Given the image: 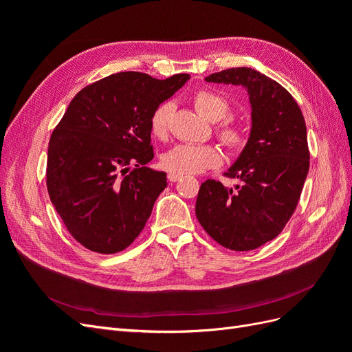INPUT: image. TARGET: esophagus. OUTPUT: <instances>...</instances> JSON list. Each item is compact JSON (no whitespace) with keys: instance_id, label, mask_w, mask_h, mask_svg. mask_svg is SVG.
<instances>
[{"instance_id":"esophagus-1","label":"esophagus","mask_w":352,"mask_h":352,"mask_svg":"<svg viewBox=\"0 0 352 352\" xmlns=\"http://www.w3.org/2000/svg\"><path fill=\"white\" fill-rule=\"evenodd\" d=\"M180 175H176V173H168V176H167V179H168V182H177V180H180Z\"/></svg>"}]
</instances>
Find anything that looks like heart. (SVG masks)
Returning <instances> with one entry per match:
<instances>
[{"label":"heart","mask_w":352,"mask_h":352,"mask_svg":"<svg viewBox=\"0 0 352 352\" xmlns=\"http://www.w3.org/2000/svg\"><path fill=\"white\" fill-rule=\"evenodd\" d=\"M194 105L198 113L206 117L208 122H219L216 126V136L229 151H241L248 142L247 127L235 119H230L232 107L229 101L220 94L201 89L194 95ZM173 105L162 102L153 111L150 119V131L158 140H166L170 131V119H172ZM223 162L220 148L211 144L204 145H176L162 157V166L170 173L176 175H198L207 168L219 167Z\"/></svg>","instance_id":"b5f03b06"}]
</instances>
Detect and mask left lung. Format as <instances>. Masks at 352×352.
Instances as JSON below:
<instances>
[{
  "mask_svg": "<svg viewBox=\"0 0 352 352\" xmlns=\"http://www.w3.org/2000/svg\"><path fill=\"white\" fill-rule=\"evenodd\" d=\"M207 82L242 85L248 91L252 127L250 140L226 177L201 184L195 214L221 247L251 251L274 239L292 217L310 167L307 127L301 109L280 83L250 69H226Z\"/></svg>",
  "mask_w": 352,
  "mask_h": 352,
  "instance_id": "8db88e82",
  "label": "left lung"
}]
</instances>
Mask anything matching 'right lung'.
<instances>
[{
	"mask_svg": "<svg viewBox=\"0 0 352 352\" xmlns=\"http://www.w3.org/2000/svg\"><path fill=\"white\" fill-rule=\"evenodd\" d=\"M190 76L164 80L120 72L76 94L52 131L47 189L70 235L98 254L120 252L140 235L167 186L154 158L150 119Z\"/></svg>",
	"mask_w": 352,
	"mask_h": 352,
	"instance_id": "obj_1",
	"label": "right lung"
}]
</instances>
